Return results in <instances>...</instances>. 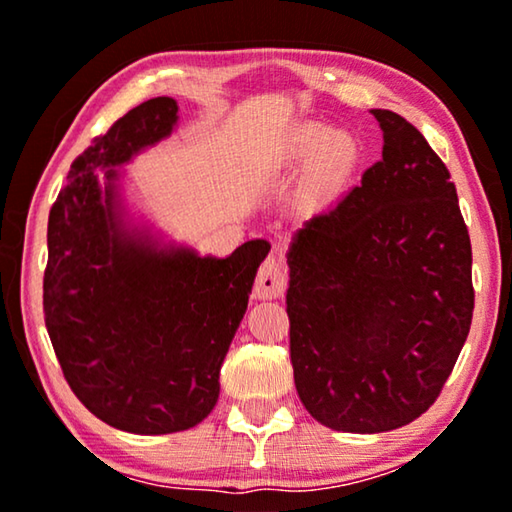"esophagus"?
I'll use <instances>...</instances> for the list:
<instances>
[{"instance_id": "34e87169", "label": "esophagus", "mask_w": 512, "mask_h": 512, "mask_svg": "<svg viewBox=\"0 0 512 512\" xmlns=\"http://www.w3.org/2000/svg\"><path fill=\"white\" fill-rule=\"evenodd\" d=\"M286 286V263L284 256L272 251V254L265 258L261 270H258L254 296L256 298H277L284 293Z\"/></svg>"}]
</instances>
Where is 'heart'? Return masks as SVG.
Segmentation results:
<instances>
[{"label": "heart", "instance_id": "heart-1", "mask_svg": "<svg viewBox=\"0 0 512 512\" xmlns=\"http://www.w3.org/2000/svg\"><path fill=\"white\" fill-rule=\"evenodd\" d=\"M289 149L296 158L314 156L312 174L321 188H338L359 165L361 144L352 132L328 130L324 123H305L293 132Z\"/></svg>", "mask_w": 512, "mask_h": 512}]
</instances>
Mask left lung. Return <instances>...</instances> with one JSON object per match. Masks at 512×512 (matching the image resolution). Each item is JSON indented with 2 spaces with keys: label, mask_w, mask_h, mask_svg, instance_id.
Wrapping results in <instances>:
<instances>
[{
  "label": "left lung",
  "mask_w": 512,
  "mask_h": 512,
  "mask_svg": "<svg viewBox=\"0 0 512 512\" xmlns=\"http://www.w3.org/2000/svg\"><path fill=\"white\" fill-rule=\"evenodd\" d=\"M382 158L291 244L293 380L305 410L347 433L415 422L436 403L473 319L471 237L438 153L373 109Z\"/></svg>",
  "instance_id": "left-lung-1"
}]
</instances>
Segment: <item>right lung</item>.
<instances>
[{
	"instance_id": "1",
	"label": "right lung",
	"mask_w": 512,
	"mask_h": 512,
	"mask_svg": "<svg viewBox=\"0 0 512 512\" xmlns=\"http://www.w3.org/2000/svg\"><path fill=\"white\" fill-rule=\"evenodd\" d=\"M177 111L172 97H153L118 118L74 160L48 214L44 319L62 375L97 419L142 436L191 429L212 412L270 251L251 240L228 258H200L123 228L114 167L170 135ZM95 169L108 170L104 189Z\"/></svg>"
}]
</instances>
